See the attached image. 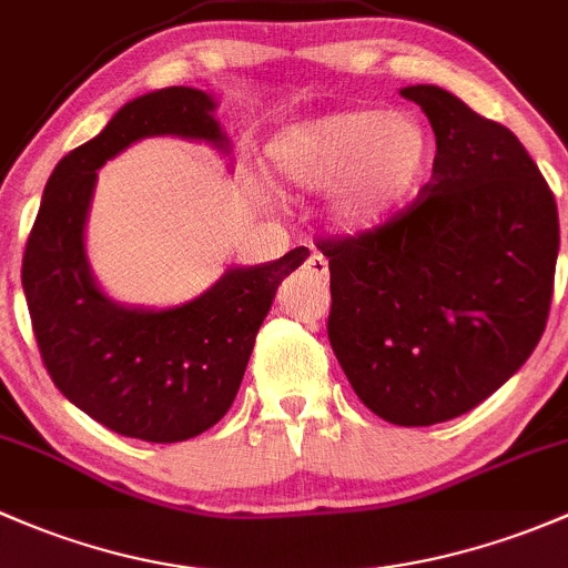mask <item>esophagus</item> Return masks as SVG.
Segmentation results:
<instances>
[{
  "mask_svg": "<svg viewBox=\"0 0 568 568\" xmlns=\"http://www.w3.org/2000/svg\"><path fill=\"white\" fill-rule=\"evenodd\" d=\"M303 267H306L314 278H320V282H327V260L320 251H314V254L303 262Z\"/></svg>",
  "mask_w": 568,
  "mask_h": 568,
  "instance_id": "1",
  "label": "esophagus"
}]
</instances>
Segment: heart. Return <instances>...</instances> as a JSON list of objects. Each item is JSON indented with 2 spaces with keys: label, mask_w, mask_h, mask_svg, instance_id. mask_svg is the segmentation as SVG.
<instances>
[{
  "label": "heart",
  "mask_w": 568,
  "mask_h": 568,
  "mask_svg": "<svg viewBox=\"0 0 568 568\" xmlns=\"http://www.w3.org/2000/svg\"><path fill=\"white\" fill-rule=\"evenodd\" d=\"M267 158L295 191H331L327 215L338 230L369 235L418 194L432 142L410 111L344 109L284 128Z\"/></svg>",
  "instance_id": "b5f03b06"
}]
</instances>
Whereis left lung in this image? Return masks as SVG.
Wrapping results in <instances>:
<instances>
[{"label": "left lung", "mask_w": 568, "mask_h": 568, "mask_svg": "<svg viewBox=\"0 0 568 568\" xmlns=\"http://www.w3.org/2000/svg\"><path fill=\"white\" fill-rule=\"evenodd\" d=\"M437 139L432 183L369 235L323 243L327 338L358 399L396 426L481 405L545 333L560 230L528 150L435 84L402 87Z\"/></svg>", "instance_id": "1"}]
</instances>
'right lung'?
I'll return each instance as SVG.
<instances>
[{
	"mask_svg": "<svg viewBox=\"0 0 568 568\" xmlns=\"http://www.w3.org/2000/svg\"><path fill=\"white\" fill-rule=\"evenodd\" d=\"M215 109L194 87L128 101L57 163L23 254V295L54 385L98 424L136 440H189L224 418L278 284L308 256L301 245L262 265L226 267L202 295L163 308L128 306L98 284L87 256L98 169L150 136L204 142L230 158Z\"/></svg>",
	"mask_w": 568,
	"mask_h": 568,
	"instance_id": "right-lung-1",
	"label": "right lung"
}]
</instances>
